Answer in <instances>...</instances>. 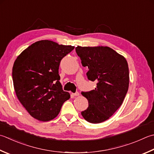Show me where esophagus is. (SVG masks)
Returning a JSON list of instances; mask_svg holds the SVG:
<instances>
[{"instance_id":"1","label":"esophagus","mask_w":154,"mask_h":154,"mask_svg":"<svg viewBox=\"0 0 154 154\" xmlns=\"http://www.w3.org/2000/svg\"><path fill=\"white\" fill-rule=\"evenodd\" d=\"M72 95H73V96H79V92H76L75 93H72Z\"/></svg>"}]
</instances>
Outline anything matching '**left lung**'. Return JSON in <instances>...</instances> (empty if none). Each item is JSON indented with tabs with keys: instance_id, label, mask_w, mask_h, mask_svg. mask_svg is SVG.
I'll list each match as a JSON object with an SVG mask.
<instances>
[{
	"instance_id": "left-lung-1",
	"label": "left lung",
	"mask_w": 154,
	"mask_h": 154,
	"mask_svg": "<svg viewBox=\"0 0 154 154\" xmlns=\"http://www.w3.org/2000/svg\"><path fill=\"white\" fill-rule=\"evenodd\" d=\"M83 67H87V79L97 82V87L81 92L89 102L81 112L86 121L99 123L106 121L121 106L129 87V68L123 56L108 47L75 48Z\"/></svg>"
}]
</instances>
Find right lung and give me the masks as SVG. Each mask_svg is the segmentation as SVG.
Listing matches in <instances>:
<instances>
[{
	"instance_id": "add662e5",
	"label": "right lung",
	"mask_w": 154,
	"mask_h": 154,
	"mask_svg": "<svg viewBox=\"0 0 154 154\" xmlns=\"http://www.w3.org/2000/svg\"><path fill=\"white\" fill-rule=\"evenodd\" d=\"M74 48L42 40L30 45L15 60L12 73L15 93L30 115L39 121L53 119L70 98L59 82V67Z\"/></svg>"
}]
</instances>
